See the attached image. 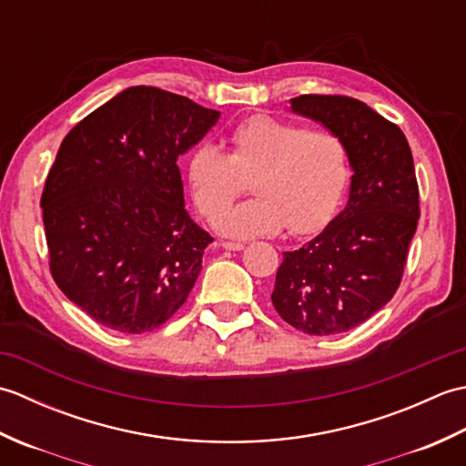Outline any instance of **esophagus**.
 I'll return each instance as SVG.
<instances>
[{
  "mask_svg": "<svg viewBox=\"0 0 466 466\" xmlns=\"http://www.w3.org/2000/svg\"><path fill=\"white\" fill-rule=\"evenodd\" d=\"M224 250H232V252H240V250H244V244H240V242H222L220 244Z\"/></svg>",
  "mask_w": 466,
  "mask_h": 466,
  "instance_id": "esophagus-1",
  "label": "esophagus"
}]
</instances>
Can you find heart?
<instances>
[{
	"instance_id": "heart-1",
	"label": "heart",
	"mask_w": 466,
	"mask_h": 466,
	"mask_svg": "<svg viewBox=\"0 0 466 466\" xmlns=\"http://www.w3.org/2000/svg\"><path fill=\"white\" fill-rule=\"evenodd\" d=\"M230 152L200 142L186 157L194 202L214 220L253 177L257 198L216 222L218 232L250 240L280 234H312L332 220L350 182V156L340 136L272 116H250L232 127Z\"/></svg>"
}]
</instances>
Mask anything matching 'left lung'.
Listing matches in <instances>:
<instances>
[{"label": "left lung", "mask_w": 466, "mask_h": 466, "mask_svg": "<svg viewBox=\"0 0 466 466\" xmlns=\"http://www.w3.org/2000/svg\"><path fill=\"white\" fill-rule=\"evenodd\" d=\"M296 116L340 136L350 156L344 210L302 248L284 252L272 304L296 330L340 334L397 292L419 224L412 152L399 126L346 96H299Z\"/></svg>", "instance_id": "obj_1"}]
</instances>
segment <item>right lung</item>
<instances>
[{
	"label": "right lung",
	"mask_w": 466,
	"mask_h": 466,
	"mask_svg": "<svg viewBox=\"0 0 466 466\" xmlns=\"http://www.w3.org/2000/svg\"><path fill=\"white\" fill-rule=\"evenodd\" d=\"M218 120L184 96L136 86L64 137L42 194L49 268L96 322L142 334L186 302L212 238L186 210L177 157Z\"/></svg>",
	"instance_id": "add662e5"
}]
</instances>
